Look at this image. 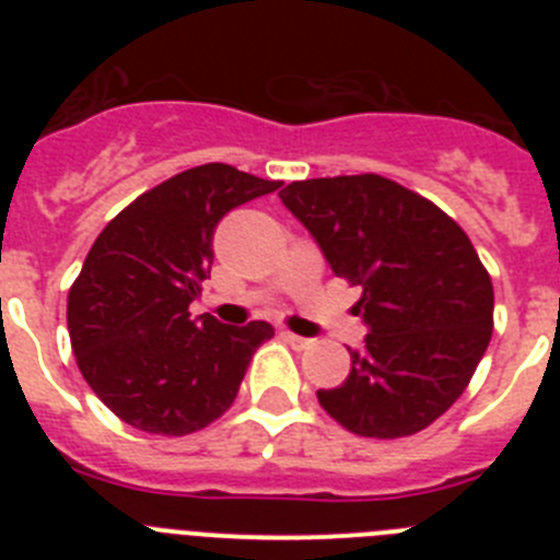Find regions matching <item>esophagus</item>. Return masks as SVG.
Instances as JSON below:
<instances>
[{
  "mask_svg": "<svg viewBox=\"0 0 560 560\" xmlns=\"http://www.w3.org/2000/svg\"><path fill=\"white\" fill-rule=\"evenodd\" d=\"M283 339L289 341L291 348H296V350H303V348H308V345H311V339H305V336L291 334V330H283Z\"/></svg>",
  "mask_w": 560,
  "mask_h": 560,
  "instance_id": "esophagus-1",
  "label": "esophagus"
}]
</instances>
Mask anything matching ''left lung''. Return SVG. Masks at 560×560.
Segmentation results:
<instances>
[{"instance_id":"1","label":"left lung","mask_w":560,"mask_h":560,"mask_svg":"<svg viewBox=\"0 0 560 560\" xmlns=\"http://www.w3.org/2000/svg\"><path fill=\"white\" fill-rule=\"evenodd\" d=\"M280 199L359 285L370 328L348 348V378L316 393L323 409L361 438L427 429L465 393L493 330L491 275L463 226L378 173L291 182Z\"/></svg>"}]
</instances>
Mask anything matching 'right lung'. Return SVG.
<instances>
[{"label": "right lung", "mask_w": 560, "mask_h": 560, "mask_svg": "<svg viewBox=\"0 0 560 560\" xmlns=\"http://www.w3.org/2000/svg\"><path fill=\"white\" fill-rule=\"evenodd\" d=\"M224 162L190 167L117 212L67 296V328L83 378L128 427L185 438L232 407L269 323L190 319L226 212L275 192Z\"/></svg>", "instance_id": "add662e5"}]
</instances>
